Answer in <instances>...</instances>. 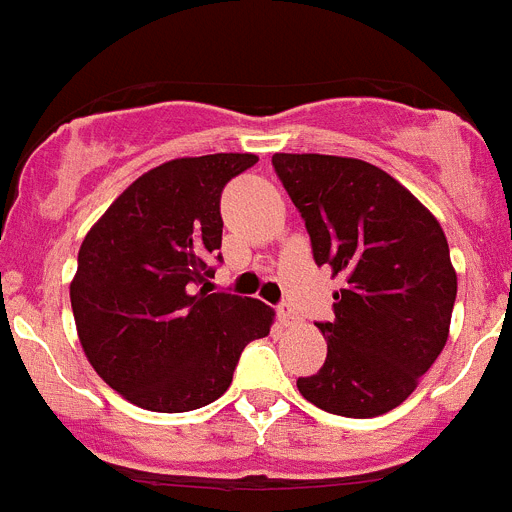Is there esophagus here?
<instances>
[{"label":"esophagus","mask_w":512,"mask_h":512,"mask_svg":"<svg viewBox=\"0 0 512 512\" xmlns=\"http://www.w3.org/2000/svg\"><path fill=\"white\" fill-rule=\"evenodd\" d=\"M277 315H279V320H282V325H292L297 320L295 310H292V307H289V305H279L277 307Z\"/></svg>","instance_id":"1"}]
</instances>
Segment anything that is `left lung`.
<instances>
[{"mask_svg": "<svg viewBox=\"0 0 512 512\" xmlns=\"http://www.w3.org/2000/svg\"><path fill=\"white\" fill-rule=\"evenodd\" d=\"M310 233L312 259L343 274L328 356L297 390L320 410L374 418L408 400L446 346L456 271L436 217L387 171L359 158L274 153Z\"/></svg>", "mask_w": 512, "mask_h": 512, "instance_id": "obj_1", "label": "left lung"}]
</instances>
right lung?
<instances>
[{
  "label": "right lung",
  "mask_w": 512,
  "mask_h": 512,
  "mask_svg": "<svg viewBox=\"0 0 512 512\" xmlns=\"http://www.w3.org/2000/svg\"><path fill=\"white\" fill-rule=\"evenodd\" d=\"M256 161L253 153L166 161L138 176L81 243L71 282L81 348L138 408H205L230 387L243 348L269 336V305L210 284L223 259L220 194Z\"/></svg>",
  "instance_id": "right-lung-1"
}]
</instances>
